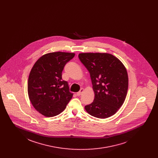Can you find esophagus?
<instances>
[{"instance_id": "esophagus-1", "label": "esophagus", "mask_w": 158, "mask_h": 158, "mask_svg": "<svg viewBox=\"0 0 158 158\" xmlns=\"http://www.w3.org/2000/svg\"><path fill=\"white\" fill-rule=\"evenodd\" d=\"M83 92H84V89H83V88H81L79 92H78L77 93V95L78 96H80V95H81L83 94Z\"/></svg>"}]
</instances>
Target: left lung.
<instances>
[{
  "label": "left lung",
  "mask_w": 158,
  "mask_h": 158,
  "mask_svg": "<svg viewBox=\"0 0 158 158\" xmlns=\"http://www.w3.org/2000/svg\"><path fill=\"white\" fill-rule=\"evenodd\" d=\"M78 57L90 73L94 100L85 106L87 113L99 118L115 114L125 100L128 77L123 64L107 53H81Z\"/></svg>",
  "instance_id": "8db88e82"
}]
</instances>
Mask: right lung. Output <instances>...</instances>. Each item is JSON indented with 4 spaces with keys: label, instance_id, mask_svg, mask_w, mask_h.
<instances>
[{
    "label": "right lung",
    "instance_id": "right-lung-1",
    "mask_svg": "<svg viewBox=\"0 0 158 158\" xmlns=\"http://www.w3.org/2000/svg\"><path fill=\"white\" fill-rule=\"evenodd\" d=\"M74 53L56 52L46 53L33 65L28 80V94L35 109L47 117L62 113L71 100L67 81L62 71Z\"/></svg>",
    "mask_w": 158,
    "mask_h": 158
}]
</instances>
